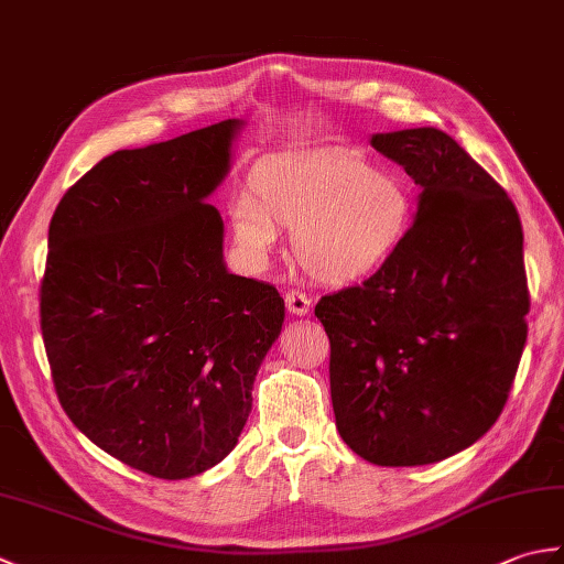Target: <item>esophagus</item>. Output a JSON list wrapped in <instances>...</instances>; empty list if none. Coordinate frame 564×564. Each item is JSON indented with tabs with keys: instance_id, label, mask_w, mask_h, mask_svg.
Here are the masks:
<instances>
[{
	"instance_id": "esophagus-1",
	"label": "esophagus",
	"mask_w": 564,
	"mask_h": 564,
	"mask_svg": "<svg viewBox=\"0 0 564 564\" xmlns=\"http://www.w3.org/2000/svg\"><path fill=\"white\" fill-rule=\"evenodd\" d=\"M285 307L293 315H307L310 313V297L303 291H289L285 293Z\"/></svg>"
}]
</instances>
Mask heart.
<instances>
[{"label":"heart","instance_id":"b5f03b06","mask_svg":"<svg viewBox=\"0 0 564 564\" xmlns=\"http://www.w3.org/2000/svg\"><path fill=\"white\" fill-rule=\"evenodd\" d=\"M251 198L232 203L230 225L249 259L267 261L279 227L293 230L295 257L315 281L349 285L378 273L410 235L414 203L400 176L341 152L261 162Z\"/></svg>","mask_w":564,"mask_h":564}]
</instances>
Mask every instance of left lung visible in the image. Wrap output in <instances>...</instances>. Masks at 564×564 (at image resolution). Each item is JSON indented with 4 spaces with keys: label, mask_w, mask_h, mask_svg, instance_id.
I'll return each mask as SVG.
<instances>
[{
    "label": "left lung",
    "mask_w": 564,
    "mask_h": 564,
    "mask_svg": "<svg viewBox=\"0 0 564 564\" xmlns=\"http://www.w3.org/2000/svg\"><path fill=\"white\" fill-rule=\"evenodd\" d=\"M370 145L419 186L404 245L361 285L325 295L337 429L376 465H429L482 438L517 378L531 297L517 206L438 128Z\"/></svg>",
    "instance_id": "left-lung-1"
}]
</instances>
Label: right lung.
<instances>
[{
    "mask_svg": "<svg viewBox=\"0 0 564 564\" xmlns=\"http://www.w3.org/2000/svg\"><path fill=\"white\" fill-rule=\"evenodd\" d=\"M242 126L109 154L47 230L41 332L57 400L91 443L160 480L237 446L285 317L271 283L227 271L206 203Z\"/></svg>",
    "mask_w": 564,
    "mask_h": 564,
    "instance_id": "obj_1",
    "label": "right lung"
}]
</instances>
